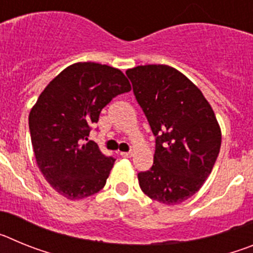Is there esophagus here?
Instances as JSON below:
<instances>
[{
	"mask_svg": "<svg viewBox=\"0 0 253 253\" xmlns=\"http://www.w3.org/2000/svg\"><path fill=\"white\" fill-rule=\"evenodd\" d=\"M120 156H122V157L129 158L133 156V153H131V152H120Z\"/></svg>",
	"mask_w": 253,
	"mask_h": 253,
	"instance_id": "1",
	"label": "esophagus"
}]
</instances>
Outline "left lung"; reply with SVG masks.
Here are the masks:
<instances>
[{"label": "left lung", "mask_w": 253, "mask_h": 253, "mask_svg": "<svg viewBox=\"0 0 253 253\" xmlns=\"http://www.w3.org/2000/svg\"><path fill=\"white\" fill-rule=\"evenodd\" d=\"M126 76L156 137L153 166L138 173L140 189L156 202L180 204L200 190L218 157L222 133L215 114L172 67L138 66Z\"/></svg>", "instance_id": "left-lung-1"}]
</instances>
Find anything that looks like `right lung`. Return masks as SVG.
Masks as SVG:
<instances>
[{
    "instance_id": "obj_1",
    "label": "right lung",
    "mask_w": 253,
    "mask_h": 253,
    "mask_svg": "<svg viewBox=\"0 0 253 253\" xmlns=\"http://www.w3.org/2000/svg\"><path fill=\"white\" fill-rule=\"evenodd\" d=\"M130 90L120 69L80 62L63 69L40 93L29 114L31 144L38 167L58 194L80 200L105 186L115 158L84 140L102 109Z\"/></svg>"
}]
</instances>
